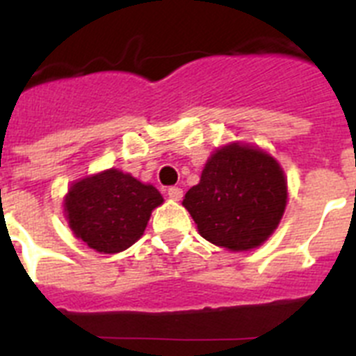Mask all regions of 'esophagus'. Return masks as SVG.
Masks as SVG:
<instances>
[{
    "mask_svg": "<svg viewBox=\"0 0 356 356\" xmlns=\"http://www.w3.org/2000/svg\"><path fill=\"white\" fill-rule=\"evenodd\" d=\"M168 196L175 201H180L181 196H184V191L180 187H169L168 188Z\"/></svg>",
    "mask_w": 356,
    "mask_h": 356,
    "instance_id": "obj_1",
    "label": "esophagus"
}]
</instances>
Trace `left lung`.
Here are the masks:
<instances>
[{
	"label": "left lung",
	"mask_w": 356,
	"mask_h": 356,
	"mask_svg": "<svg viewBox=\"0 0 356 356\" xmlns=\"http://www.w3.org/2000/svg\"><path fill=\"white\" fill-rule=\"evenodd\" d=\"M287 205V180L280 163L248 144L216 149L184 207L201 237L229 251L259 248L271 237Z\"/></svg>",
	"instance_id": "left-lung-1"
}]
</instances>
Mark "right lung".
I'll return each instance as SVG.
<instances>
[{
    "instance_id": "add662e5",
    "label": "right lung",
    "mask_w": 356,
    "mask_h": 356,
    "mask_svg": "<svg viewBox=\"0 0 356 356\" xmlns=\"http://www.w3.org/2000/svg\"><path fill=\"white\" fill-rule=\"evenodd\" d=\"M162 194L119 169L97 172L69 187L64 200L72 234L99 253H119L143 237Z\"/></svg>"
}]
</instances>
